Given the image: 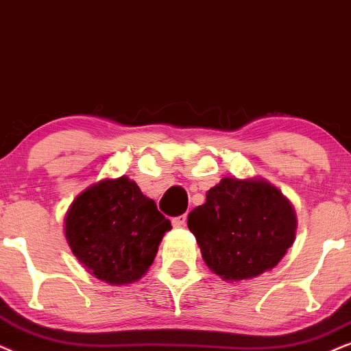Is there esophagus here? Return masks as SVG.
I'll return each instance as SVG.
<instances>
[{
	"label": "esophagus",
	"instance_id": "esophagus-1",
	"mask_svg": "<svg viewBox=\"0 0 351 351\" xmlns=\"http://www.w3.org/2000/svg\"><path fill=\"white\" fill-rule=\"evenodd\" d=\"M171 223H173V227H176V228H181V227H184V225H186V215L175 217V219L171 220Z\"/></svg>",
	"mask_w": 351,
	"mask_h": 351
}]
</instances>
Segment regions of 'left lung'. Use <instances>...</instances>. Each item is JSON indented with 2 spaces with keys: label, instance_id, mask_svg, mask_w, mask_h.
I'll use <instances>...</instances> for the list:
<instances>
[{
  "label": "left lung",
  "instance_id": "obj_1",
  "mask_svg": "<svg viewBox=\"0 0 351 351\" xmlns=\"http://www.w3.org/2000/svg\"><path fill=\"white\" fill-rule=\"evenodd\" d=\"M202 259L223 280L239 282L272 270L293 245L295 208L263 178H221L188 215Z\"/></svg>",
  "mask_w": 351,
  "mask_h": 351
}]
</instances>
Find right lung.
I'll use <instances>...</instances> for the list:
<instances>
[{"instance_id":"right-lung-1","label":"right lung","mask_w":351,"mask_h":351,"mask_svg":"<svg viewBox=\"0 0 351 351\" xmlns=\"http://www.w3.org/2000/svg\"><path fill=\"white\" fill-rule=\"evenodd\" d=\"M171 221L128 176L84 189L64 217L66 241L88 274L110 285L143 278Z\"/></svg>"}]
</instances>
